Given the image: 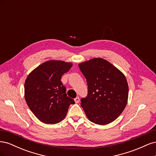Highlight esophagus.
<instances>
[{
  "instance_id": "obj_1",
  "label": "esophagus",
  "mask_w": 156,
  "mask_h": 156,
  "mask_svg": "<svg viewBox=\"0 0 156 156\" xmlns=\"http://www.w3.org/2000/svg\"><path fill=\"white\" fill-rule=\"evenodd\" d=\"M74 100H75V103H78L79 102V101H80V99H79V97H77V98H75L74 99Z\"/></svg>"
}]
</instances>
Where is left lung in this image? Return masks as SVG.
Segmentation results:
<instances>
[{"label":"left lung","instance_id":"8db88e82","mask_svg":"<svg viewBox=\"0 0 156 156\" xmlns=\"http://www.w3.org/2000/svg\"><path fill=\"white\" fill-rule=\"evenodd\" d=\"M86 78L88 94L81 99V106L94 124L105 125L123 112L128 98V84L119 69L101 58L79 64Z\"/></svg>","mask_w":156,"mask_h":156}]
</instances>
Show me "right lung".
Returning a JSON list of instances; mask_svg holds the SVG:
<instances>
[{
    "mask_svg": "<svg viewBox=\"0 0 156 156\" xmlns=\"http://www.w3.org/2000/svg\"><path fill=\"white\" fill-rule=\"evenodd\" d=\"M72 64L49 60L40 65L28 75L25 83V98L37 119L48 124L62 121L73 99L67 96L61 77Z\"/></svg>",
    "mask_w": 156,
    "mask_h": 156,
    "instance_id": "right-lung-1",
    "label": "right lung"
}]
</instances>
